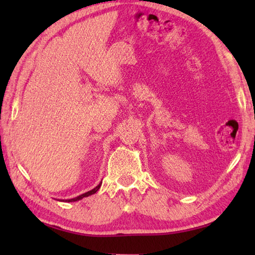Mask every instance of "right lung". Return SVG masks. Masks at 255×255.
I'll list each match as a JSON object with an SVG mask.
<instances>
[{
	"instance_id": "add662e5",
	"label": "right lung",
	"mask_w": 255,
	"mask_h": 255,
	"mask_svg": "<svg viewBox=\"0 0 255 255\" xmlns=\"http://www.w3.org/2000/svg\"><path fill=\"white\" fill-rule=\"evenodd\" d=\"M101 183L102 182H100L99 183L96 188L94 189H92V190H90V191H88V192H85V193H83V195H81V196H77V197H75V198H72V199H66V200H59V201H65V202H74V201H77V200H81V199H83L84 197H89V196H91V195H94V193H96L99 189H100V187H101Z\"/></svg>"
}]
</instances>
